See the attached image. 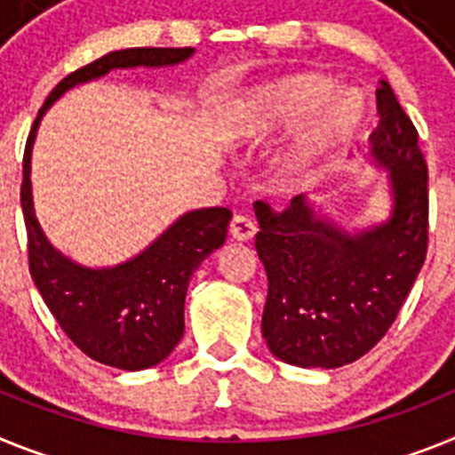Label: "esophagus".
<instances>
[{
    "label": "esophagus",
    "mask_w": 455,
    "mask_h": 455,
    "mask_svg": "<svg viewBox=\"0 0 455 455\" xmlns=\"http://www.w3.org/2000/svg\"><path fill=\"white\" fill-rule=\"evenodd\" d=\"M228 233H231L233 240H238V243H247L256 235V224L251 222L250 217L244 215H235L231 220V227H228Z\"/></svg>",
    "instance_id": "obj_1"
}]
</instances>
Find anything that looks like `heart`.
Returning a JSON list of instances; mask_svg holds the SVG:
<instances>
[{
	"label": "heart",
	"instance_id": "obj_1",
	"mask_svg": "<svg viewBox=\"0 0 455 455\" xmlns=\"http://www.w3.org/2000/svg\"><path fill=\"white\" fill-rule=\"evenodd\" d=\"M364 102L355 91H334V80L302 70L244 89L227 108L222 137L228 144H260L295 128L272 157L282 183H304L364 121Z\"/></svg>",
	"mask_w": 455,
	"mask_h": 455
}]
</instances>
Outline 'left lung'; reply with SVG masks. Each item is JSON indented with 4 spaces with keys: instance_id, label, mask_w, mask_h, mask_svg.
<instances>
[{
    "instance_id": "1",
    "label": "left lung",
    "mask_w": 455,
    "mask_h": 455,
    "mask_svg": "<svg viewBox=\"0 0 455 455\" xmlns=\"http://www.w3.org/2000/svg\"><path fill=\"white\" fill-rule=\"evenodd\" d=\"M378 93L380 124L366 162L385 172V220L346 224L309 196L286 211L254 204L256 254L266 267L263 339L299 369H337L366 355L392 327L428 247V172L419 134L392 86Z\"/></svg>"
}]
</instances>
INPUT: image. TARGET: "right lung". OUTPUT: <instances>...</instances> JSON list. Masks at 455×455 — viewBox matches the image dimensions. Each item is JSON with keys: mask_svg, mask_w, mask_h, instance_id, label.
Returning a JSON list of instances; mask_svg holds the SVG:
<instances>
[{"mask_svg": "<svg viewBox=\"0 0 455 455\" xmlns=\"http://www.w3.org/2000/svg\"><path fill=\"white\" fill-rule=\"evenodd\" d=\"M195 47H125L63 77L47 96L29 132L22 164V212L29 238V270L70 341L100 364L121 371L153 369L173 353L185 331V295L201 260L220 250L231 222L228 208H199L169 224L148 247L116 266L91 267L59 251L34 208L31 151L45 112L75 86L112 70L172 68Z\"/></svg>", "mask_w": 455, "mask_h": 455, "instance_id": "right-lung-1", "label": "right lung"}]
</instances>
